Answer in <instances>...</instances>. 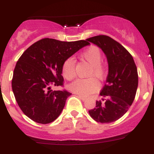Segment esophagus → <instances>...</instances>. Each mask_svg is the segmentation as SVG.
I'll use <instances>...</instances> for the list:
<instances>
[{
    "label": "esophagus",
    "mask_w": 154,
    "mask_h": 154,
    "mask_svg": "<svg viewBox=\"0 0 154 154\" xmlns=\"http://www.w3.org/2000/svg\"><path fill=\"white\" fill-rule=\"evenodd\" d=\"M77 96H78L79 98H80V99L82 100V101H85V99H86V97H85V96H81V95H77Z\"/></svg>",
    "instance_id": "esophagus-1"
}]
</instances>
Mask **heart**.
Wrapping results in <instances>:
<instances>
[{"mask_svg": "<svg viewBox=\"0 0 154 154\" xmlns=\"http://www.w3.org/2000/svg\"><path fill=\"white\" fill-rule=\"evenodd\" d=\"M82 58L91 65L89 76H95L103 80L106 75V67L102 61V53L96 46H90L82 53ZM62 75L67 80H72L75 76V61L73 58H68L64 61L62 67ZM99 84L94 77L78 79L69 85L72 92L81 96H89L99 89Z\"/></svg>", "mask_w": 154, "mask_h": 154, "instance_id": "heart-1", "label": "heart"}]
</instances>
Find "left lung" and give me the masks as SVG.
<instances>
[{"mask_svg": "<svg viewBox=\"0 0 154 154\" xmlns=\"http://www.w3.org/2000/svg\"><path fill=\"white\" fill-rule=\"evenodd\" d=\"M86 41L103 50L109 64L106 83L100 92L105 102L96 101V107L89 110V113L98 123H112L127 112L135 99L138 86L137 66L130 53L112 38L97 35Z\"/></svg>", "mask_w": 154, "mask_h": 154, "instance_id": "obj_1", "label": "left lung"}]
</instances>
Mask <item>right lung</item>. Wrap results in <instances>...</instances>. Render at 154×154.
<instances>
[{
  "label": "right lung",
  "mask_w": 154,
  "mask_h": 154,
  "mask_svg": "<svg viewBox=\"0 0 154 154\" xmlns=\"http://www.w3.org/2000/svg\"><path fill=\"white\" fill-rule=\"evenodd\" d=\"M89 43L86 40L62 42L43 38L27 48L15 65L11 85L19 107L31 120L42 124L58 117L72 93L54 91L51 85L63 86L62 64Z\"/></svg>",
  "instance_id": "obj_1"
}]
</instances>
